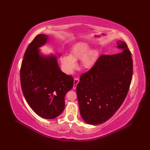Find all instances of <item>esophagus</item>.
<instances>
[{
    "label": "esophagus",
    "mask_w": 150,
    "mask_h": 150,
    "mask_svg": "<svg viewBox=\"0 0 150 150\" xmlns=\"http://www.w3.org/2000/svg\"><path fill=\"white\" fill-rule=\"evenodd\" d=\"M79 82V79L78 78H76L74 79V86H73V89H75L76 88V86L77 84H78V83Z\"/></svg>",
    "instance_id": "34e87169"
}]
</instances>
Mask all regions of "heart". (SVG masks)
<instances>
[{"mask_svg": "<svg viewBox=\"0 0 150 150\" xmlns=\"http://www.w3.org/2000/svg\"><path fill=\"white\" fill-rule=\"evenodd\" d=\"M88 43L79 42L75 44L71 49L69 56H63L61 58V63L63 70L67 73H72L76 68V61L81 59V66L84 69L91 68L98 54L96 49L89 50Z\"/></svg>", "mask_w": 150, "mask_h": 150, "instance_id": "b5f03b06", "label": "heart"}]
</instances>
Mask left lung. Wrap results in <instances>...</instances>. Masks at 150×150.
I'll list each match as a JSON object with an SVG mask.
<instances>
[{
  "label": "left lung",
  "instance_id": "1",
  "mask_svg": "<svg viewBox=\"0 0 150 150\" xmlns=\"http://www.w3.org/2000/svg\"><path fill=\"white\" fill-rule=\"evenodd\" d=\"M122 52L103 54L76 86L80 114L86 123L106 121L125 101L133 76V59L127 44L118 40Z\"/></svg>",
  "mask_w": 150,
  "mask_h": 150
}]
</instances>
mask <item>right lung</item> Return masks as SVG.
<instances>
[{
  "mask_svg": "<svg viewBox=\"0 0 150 150\" xmlns=\"http://www.w3.org/2000/svg\"><path fill=\"white\" fill-rule=\"evenodd\" d=\"M48 35L39 34L25 52L20 71L22 93L36 114L51 120L64 110V97L74 85L71 76L62 72L53 55L44 56L39 47L46 43Z\"/></svg>",
  "mask_w": 150,
  "mask_h": 150,
  "instance_id": "1",
  "label": "right lung"
}]
</instances>
